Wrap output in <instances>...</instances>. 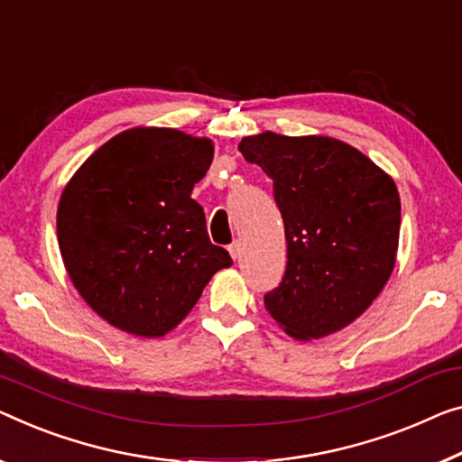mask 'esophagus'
<instances>
[{"label": "esophagus", "instance_id": "34e87169", "mask_svg": "<svg viewBox=\"0 0 462 462\" xmlns=\"http://www.w3.org/2000/svg\"><path fill=\"white\" fill-rule=\"evenodd\" d=\"M228 251H230V257H232L234 261H236V259L240 257V245H238V243H234Z\"/></svg>", "mask_w": 462, "mask_h": 462}]
</instances>
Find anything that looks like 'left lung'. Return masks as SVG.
Segmentation results:
<instances>
[{"instance_id":"1","label":"left lung","mask_w":462,"mask_h":462,"mask_svg":"<svg viewBox=\"0 0 462 462\" xmlns=\"http://www.w3.org/2000/svg\"><path fill=\"white\" fill-rule=\"evenodd\" d=\"M273 180L288 265L265 309L294 340L350 326L383 291L396 263L401 197L390 174L353 144L323 134L265 133L238 144Z\"/></svg>"}]
</instances>
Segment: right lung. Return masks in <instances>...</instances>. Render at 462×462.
Segmentation results:
<instances>
[{"mask_svg":"<svg viewBox=\"0 0 462 462\" xmlns=\"http://www.w3.org/2000/svg\"><path fill=\"white\" fill-rule=\"evenodd\" d=\"M211 162L208 136L136 126L103 143L66 182L55 217L61 261L109 326L162 338L213 273L232 265L190 197Z\"/></svg>","mask_w":462,"mask_h":462,"instance_id":"1","label":"right lung"}]
</instances>
